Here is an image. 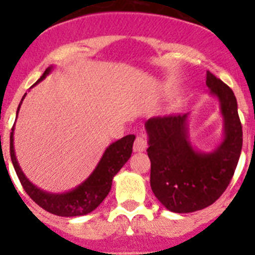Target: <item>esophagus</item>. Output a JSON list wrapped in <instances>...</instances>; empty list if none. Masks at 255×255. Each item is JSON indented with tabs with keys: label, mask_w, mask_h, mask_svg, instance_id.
Wrapping results in <instances>:
<instances>
[{
	"label": "esophagus",
	"mask_w": 255,
	"mask_h": 255,
	"mask_svg": "<svg viewBox=\"0 0 255 255\" xmlns=\"http://www.w3.org/2000/svg\"><path fill=\"white\" fill-rule=\"evenodd\" d=\"M147 149V139L143 135H138L134 141V152H144Z\"/></svg>",
	"instance_id": "esophagus-1"
}]
</instances>
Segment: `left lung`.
I'll list each match as a JSON object with an SVG mask.
<instances>
[{
	"label": "left lung",
	"mask_w": 255,
	"mask_h": 255,
	"mask_svg": "<svg viewBox=\"0 0 255 255\" xmlns=\"http://www.w3.org/2000/svg\"><path fill=\"white\" fill-rule=\"evenodd\" d=\"M206 84L220 102L224 117V140L212 152H200L191 145L189 114L145 121L150 188L155 198L175 213H190L215 203L229 186L242 153L243 129L235 94L209 71Z\"/></svg>",
	"instance_id": "8db88e82"
}]
</instances>
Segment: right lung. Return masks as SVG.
Returning a JSON list of instances; mask_svg holds the SVG:
<instances>
[{"label": "right lung", "instance_id": "1", "mask_svg": "<svg viewBox=\"0 0 255 255\" xmlns=\"http://www.w3.org/2000/svg\"><path fill=\"white\" fill-rule=\"evenodd\" d=\"M53 67H47L43 75L38 79V83L42 82L47 75L52 71ZM33 85V87H34ZM26 93L22 96L21 102L17 107L16 116L19 114L20 106L25 98ZM13 128L10 134V155L12 161L13 168L16 171V175L21 182L22 188L26 191V194L34 200L35 203L44 209V211L53 213L61 217H76V216H84L93 212L97 207L100 206L106 197L108 195L112 186V179L119 171L123 168L124 164L131 157L132 144L135 140V135H126L124 138L119 139L115 143L110 144L107 149L103 153L102 158L98 162L97 167L93 172L89 175L85 181L80 185L69 190L66 193H48L42 190L29 181L25 173L20 168L19 162L15 155V148H13Z\"/></svg>", "mask_w": 255, "mask_h": 255}]
</instances>
